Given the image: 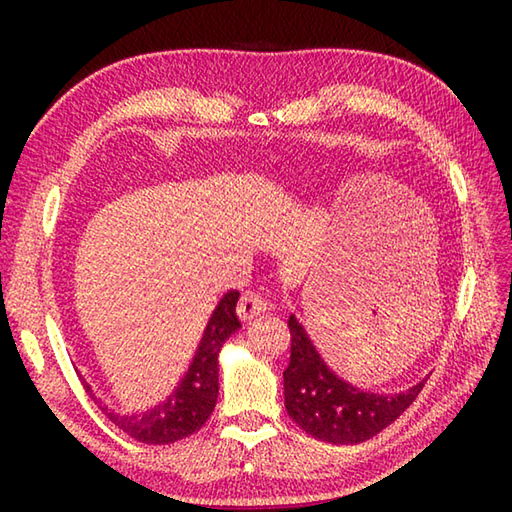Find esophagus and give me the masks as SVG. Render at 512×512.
I'll return each mask as SVG.
<instances>
[{
  "label": "esophagus",
  "mask_w": 512,
  "mask_h": 512,
  "mask_svg": "<svg viewBox=\"0 0 512 512\" xmlns=\"http://www.w3.org/2000/svg\"><path fill=\"white\" fill-rule=\"evenodd\" d=\"M268 310V301L259 295V292H246V295L237 303V314L244 323L253 321L259 314Z\"/></svg>",
  "instance_id": "obj_1"
}]
</instances>
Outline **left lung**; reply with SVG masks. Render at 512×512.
Listing matches in <instances>:
<instances>
[{
    "mask_svg": "<svg viewBox=\"0 0 512 512\" xmlns=\"http://www.w3.org/2000/svg\"><path fill=\"white\" fill-rule=\"evenodd\" d=\"M290 363L284 372L286 411L312 438L330 444H358L389 427L427 378L398 394H378L347 383L323 361L303 323L290 314Z\"/></svg>",
    "mask_w": 512,
    "mask_h": 512,
    "instance_id": "1",
    "label": "left lung"
}]
</instances>
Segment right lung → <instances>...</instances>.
I'll return each instance as SVG.
<instances>
[{
	"label": "right lung",
	"instance_id": "right-lung-1",
	"mask_svg": "<svg viewBox=\"0 0 512 512\" xmlns=\"http://www.w3.org/2000/svg\"><path fill=\"white\" fill-rule=\"evenodd\" d=\"M237 299L239 292L231 290L217 301L202 332L198 350H195L189 367L184 369L182 378L165 400L156 402L145 411L123 413L107 407L101 398H96L92 385L85 378H81L83 387L90 391V396L105 416L129 438L145 444H171L189 438L191 433L202 429V424L209 420L211 411L215 409L217 391H220V383H217L220 363H217V358H220L228 336L242 328L235 314Z\"/></svg>",
	"mask_w": 512,
	"mask_h": 512
}]
</instances>
